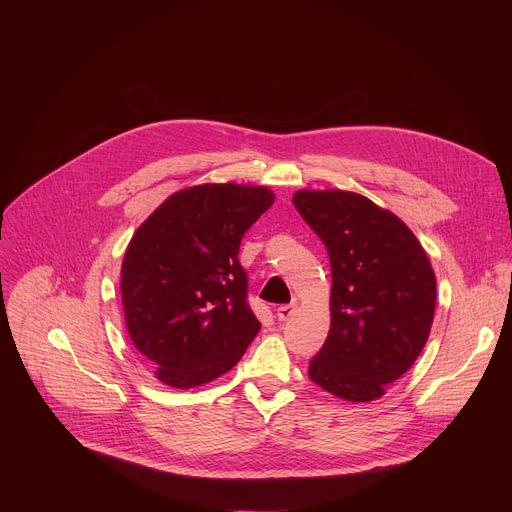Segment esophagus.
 <instances>
[{
    "mask_svg": "<svg viewBox=\"0 0 512 512\" xmlns=\"http://www.w3.org/2000/svg\"><path fill=\"white\" fill-rule=\"evenodd\" d=\"M296 310H298V304H285V306H279L277 308V320L279 322H285L289 318L296 316Z\"/></svg>",
    "mask_w": 512,
    "mask_h": 512,
    "instance_id": "1",
    "label": "esophagus"
}]
</instances>
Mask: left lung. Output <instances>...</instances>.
Returning <instances> with one entry per match:
<instances>
[{
    "mask_svg": "<svg viewBox=\"0 0 512 512\" xmlns=\"http://www.w3.org/2000/svg\"><path fill=\"white\" fill-rule=\"evenodd\" d=\"M294 204L330 255V332L308 375L352 403L383 397L421 354L433 324L435 273L391 210L348 190H298Z\"/></svg>",
    "mask_w": 512,
    "mask_h": 512,
    "instance_id": "1",
    "label": "left lung"
}]
</instances>
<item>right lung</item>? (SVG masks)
<instances>
[{"mask_svg":"<svg viewBox=\"0 0 512 512\" xmlns=\"http://www.w3.org/2000/svg\"><path fill=\"white\" fill-rule=\"evenodd\" d=\"M273 202L267 186H188L133 233L121 263L125 326L164 385L214 381L257 336L261 324L247 304L237 255L243 235Z\"/></svg>","mask_w":512,"mask_h":512,"instance_id":"add662e5","label":"right lung"}]
</instances>
